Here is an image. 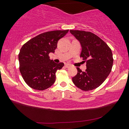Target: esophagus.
<instances>
[{
  "label": "esophagus",
  "mask_w": 129,
  "mask_h": 129,
  "mask_svg": "<svg viewBox=\"0 0 129 129\" xmlns=\"http://www.w3.org/2000/svg\"><path fill=\"white\" fill-rule=\"evenodd\" d=\"M65 67L67 68H70L71 67V65L70 64H66L65 65Z\"/></svg>",
  "instance_id": "34e87169"
}]
</instances>
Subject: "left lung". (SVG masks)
I'll return each mask as SVG.
<instances>
[{"mask_svg": "<svg viewBox=\"0 0 129 129\" xmlns=\"http://www.w3.org/2000/svg\"><path fill=\"white\" fill-rule=\"evenodd\" d=\"M70 32L80 42V57L86 62L85 72L77 68V74L72 77V81L82 90H93L101 85L112 71V50L101 38L90 32L70 30Z\"/></svg>", "mask_w": 129, "mask_h": 129, "instance_id": "left-lung-1", "label": "left lung"}]
</instances>
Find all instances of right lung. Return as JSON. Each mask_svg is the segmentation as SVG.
<instances>
[{
    "label": "right lung",
    "mask_w": 129,
    "mask_h": 129,
    "mask_svg": "<svg viewBox=\"0 0 129 129\" xmlns=\"http://www.w3.org/2000/svg\"><path fill=\"white\" fill-rule=\"evenodd\" d=\"M69 29L44 32L24 44L19 53V70L26 84L30 88L44 90L56 80V72L64 63H55L49 59V53L54 52L58 40Z\"/></svg>",
    "instance_id": "obj_1"
}]
</instances>
